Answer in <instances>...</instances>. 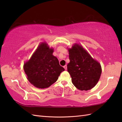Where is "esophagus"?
Segmentation results:
<instances>
[{
    "mask_svg": "<svg viewBox=\"0 0 122 122\" xmlns=\"http://www.w3.org/2000/svg\"><path fill=\"white\" fill-rule=\"evenodd\" d=\"M63 68H64V69H65L66 70L67 69V66H66V65H65V66H63Z\"/></svg>",
    "mask_w": 122,
    "mask_h": 122,
    "instance_id": "1",
    "label": "esophagus"
}]
</instances>
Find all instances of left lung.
I'll use <instances>...</instances> for the list:
<instances>
[{"mask_svg":"<svg viewBox=\"0 0 122 122\" xmlns=\"http://www.w3.org/2000/svg\"><path fill=\"white\" fill-rule=\"evenodd\" d=\"M68 72L77 89L87 91L97 84L102 72L101 64L93 59L82 46L75 45L69 49Z\"/></svg>","mask_w":122,"mask_h":122,"instance_id":"obj_1","label":"left lung"}]
</instances>
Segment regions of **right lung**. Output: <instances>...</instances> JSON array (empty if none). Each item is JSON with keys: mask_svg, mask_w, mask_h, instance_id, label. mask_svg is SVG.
<instances>
[{"mask_svg": "<svg viewBox=\"0 0 122 122\" xmlns=\"http://www.w3.org/2000/svg\"><path fill=\"white\" fill-rule=\"evenodd\" d=\"M53 50L46 43H41L24 69L31 84L41 89L48 87L55 83L60 74L64 71L58 59L53 56Z\"/></svg>", "mask_w": 122, "mask_h": 122, "instance_id": "1", "label": "right lung"}]
</instances>
